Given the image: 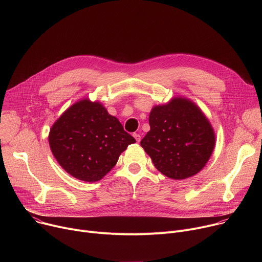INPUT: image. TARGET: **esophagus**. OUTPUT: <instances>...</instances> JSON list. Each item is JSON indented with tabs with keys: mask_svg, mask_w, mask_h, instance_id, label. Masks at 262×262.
Listing matches in <instances>:
<instances>
[{
	"mask_svg": "<svg viewBox=\"0 0 262 262\" xmlns=\"http://www.w3.org/2000/svg\"><path fill=\"white\" fill-rule=\"evenodd\" d=\"M134 137H135V139H136V141H137L138 143L141 141V136H140L139 134H134Z\"/></svg>",
	"mask_w": 262,
	"mask_h": 262,
	"instance_id": "obj_1",
	"label": "esophagus"
}]
</instances>
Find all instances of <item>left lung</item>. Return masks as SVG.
<instances>
[{
	"label": "left lung",
	"mask_w": 262,
	"mask_h": 262,
	"mask_svg": "<svg viewBox=\"0 0 262 262\" xmlns=\"http://www.w3.org/2000/svg\"><path fill=\"white\" fill-rule=\"evenodd\" d=\"M149 130L141 146L155 167L172 179H185L200 172L215 144L211 124L198 105L174 97L156 105L149 114Z\"/></svg>",
	"instance_id": "8db88e82"
}]
</instances>
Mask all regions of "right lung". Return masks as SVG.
<instances>
[{
    "label": "right lung",
    "mask_w": 262,
    "mask_h": 262,
    "mask_svg": "<svg viewBox=\"0 0 262 262\" xmlns=\"http://www.w3.org/2000/svg\"><path fill=\"white\" fill-rule=\"evenodd\" d=\"M136 140L98 101L82 99L69 106L50 130L51 150L60 166L83 181L100 180Z\"/></svg>",
    "instance_id": "obj_1"
}]
</instances>
